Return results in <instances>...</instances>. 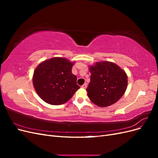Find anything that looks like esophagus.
Returning <instances> with one entry per match:
<instances>
[{"mask_svg": "<svg viewBox=\"0 0 158 158\" xmlns=\"http://www.w3.org/2000/svg\"><path fill=\"white\" fill-rule=\"evenodd\" d=\"M82 88H87V84H83L82 85Z\"/></svg>", "mask_w": 158, "mask_h": 158, "instance_id": "esophagus-1", "label": "esophagus"}]
</instances>
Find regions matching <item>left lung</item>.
<instances>
[{
	"mask_svg": "<svg viewBox=\"0 0 158 158\" xmlns=\"http://www.w3.org/2000/svg\"><path fill=\"white\" fill-rule=\"evenodd\" d=\"M88 96L99 107H107L117 102L127 88L125 72L111 62H99L90 66Z\"/></svg>",
	"mask_w": 158,
	"mask_h": 158,
	"instance_id": "left-lung-1",
	"label": "left lung"
}]
</instances>
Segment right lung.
<instances>
[{"label":"right lung","mask_w":158,"mask_h":158,"mask_svg":"<svg viewBox=\"0 0 158 158\" xmlns=\"http://www.w3.org/2000/svg\"><path fill=\"white\" fill-rule=\"evenodd\" d=\"M74 63L55 57L38 65L33 73V86L46 103L58 106L73 96L80 86L77 77L72 73Z\"/></svg>","instance_id":"1"}]
</instances>
